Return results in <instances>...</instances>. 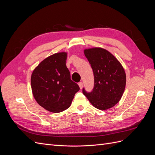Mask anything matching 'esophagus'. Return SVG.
Here are the masks:
<instances>
[{
	"label": "esophagus",
	"mask_w": 155,
	"mask_h": 155,
	"mask_svg": "<svg viewBox=\"0 0 155 155\" xmlns=\"http://www.w3.org/2000/svg\"><path fill=\"white\" fill-rule=\"evenodd\" d=\"M78 85H79V88H80V89H82V88H83V83H82V82H79L78 83Z\"/></svg>",
	"instance_id": "obj_1"
}]
</instances>
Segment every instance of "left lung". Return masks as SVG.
<instances>
[{"label": "left lung", "instance_id": "1", "mask_svg": "<svg viewBox=\"0 0 155 155\" xmlns=\"http://www.w3.org/2000/svg\"><path fill=\"white\" fill-rule=\"evenodd\" d=\"M94 76V87L83 93L91 104L101 110L114 107L121 100L126 85V74L121 63L110 51L101 47L83 50Z\"/></svg>", "mask_w": 155, "mask_h": 155}]
</instances>
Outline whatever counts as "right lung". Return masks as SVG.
Returning <instances> with one entry per match:
<instances>
[{
  "instance_id": "right-lung-1",
  "label": "right lung",
  "mask_w": 155,
  "mask_h": 155,
  "mask_svg": "<svg viewBox=\"0 0 155 155\" xmlns=\"http://www.w3.org/2000/svg\"><path fill=\"white\" fill-rule=\"evenodd\" d=\"M67 52L55 53L37 65L31 76L33 96L41 107L54 113L70 107L79 87L70 79Z\"/></svg>"
}]
</instances>
